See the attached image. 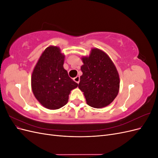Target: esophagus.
<instances>
[{
	"mask_svg": "<svg viewBox=\"0 0 158 158\" xmlns=\"http://www.w3.org/2000/svg\"><path fill=\"white\" fill-rule=\"evenodd\" d=\"M74 81L75 82H76V83H79V82H80V76H76V77H75L74 78Z\"/></svg>",
	"mask_w": 158,
	"mask_h": 158,
	"instance_id": "esophagus-1",
	"label": "esophagus"
}]
</instances>
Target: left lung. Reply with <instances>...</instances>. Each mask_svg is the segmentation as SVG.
Returning <instances> with one entry per match:
<instances>
[{
	"mask_svg": "<svg viewBox=\"0 0 158 158\" xmlns=\"http://www.w3.org/2000/svg\"><path fill=\"white\" fill-rule=\"evenodd\" d=\"M78 88L84 92L88 106L102 108L111 103L119 90V76L109 56L97 48L91 50L89 56L82 58Z\"/></svg>",
	"mask_w": 158,
	"mask_h": 158,
	"instance_id": "left-lung-1",
	"label": "left lung"
}]
</instances>
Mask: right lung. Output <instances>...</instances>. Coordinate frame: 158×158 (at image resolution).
<instances>
[{
    "label": "right lung",
    "instance_id": "add662e5",
    "mask_svg": "<svg viewBox=\"0 0 158 158\" xmlns=\"http://www.w3.org/2000/svg\"><path fill=\"white\" fill-rule=\"evenodd\" d=\"M64 57L59 47L49 46L43 52L33 70V93L47 109H58L65 106L70 91L78 85L63 67Z\"/></svg>",
    "mask_w": 158,
    "mask_h": 158
}]
</instances>
